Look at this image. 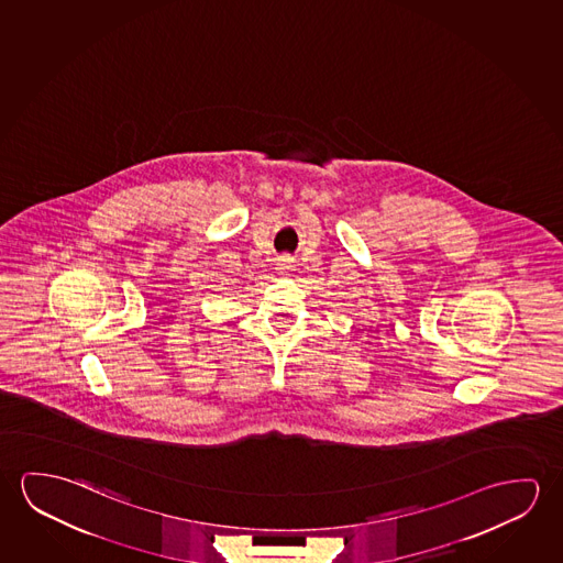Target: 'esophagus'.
Segmentation results:
<instances>
[{"label": "esophagus", "mask_w": 563, "mask_h": 563, "mask_svg": "<svg viewBox=\"0 0 563 563\" xmlns=\"http://www.w3.org/2000/svg\"><path fill=\"white\" fill-rule=\"evenodd\" d=\"M288 263H290V260H286V257H283V260H280V263H278V265H280V267H283V268H288V267H290V265H288Z\"/></svg>", "instance_id": "obj_1"}]
</instances>
